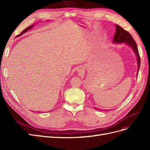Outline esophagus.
Instances as JSON below:
<instances>
[{
    "label": "esophagus",
    "instance_id": "obj_1",
    "mask_svg": "<svg viewBox=\"0 0 150 150\" xmlns=\"http://www.w3.org/2000/svg\"><path fill=\"white\" fill-rule=\"evenodd\" d=\"M77 72L80 73V74H82L84 72V69H83V68L82 67H78V69L77 70Z\"/></svg>",
    "mask_w": 150,
    "mask_h": 150
}]
</instances>
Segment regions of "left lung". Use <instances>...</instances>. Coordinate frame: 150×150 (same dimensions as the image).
Returning a JSON list of instances; mask_svg holds the SVG:
<instances>
[{
    "mask_svg": "<svg viewBox=\"0 0 150 150\" xmlns=\"http://www.w3.org/2000/svg\"><path fill=\"white\" fill-rule=\"evenodd\" d=\"M115 30H116V31H115V33L112 42L114 43L125 42L126 44L128 45L129 46H130L131 47L134 52L135 54L136 55L137 59V64H138V72H139V70L140 64V55L139 53L137 46V44H136L135 41L134 40L133 38L132 37V36L130 35V33L129 32H128L127 30H125L123 28H122L119 25H117V24L115 25ZM94 108L97 110H98V111H100V109H99L97 108Z\"/></svg>",
    "mask_w": 150,
    "mask_h": 150,
    "instance_id": "left-lung-1",
    "label": "left lung"
}]
</instances>
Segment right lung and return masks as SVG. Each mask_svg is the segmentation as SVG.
I'll list each match as a JSON object with an SVG mask.
<instances>
[{
  "label": "right lung",
  "instance_id": "1",
  "mask_svg": "<svg viewBox=\"0 0 150 150\" xmlns=\"http://www.w3.org/2000/svg\"><path fill=\"white\" fill-rule=\"evenodd\" d=\"M35 25V24H33V25H30V26H29L28 27H27V28H26L25 29H24L23 30L22 32H21V33H20L19 35H18V36H21L23 33H25V32H27V31H28V30H30L31 28H33V27Z\"/></svg>",
  "mask_w": 150,
  "mask_h": 150
}]
</instances>
